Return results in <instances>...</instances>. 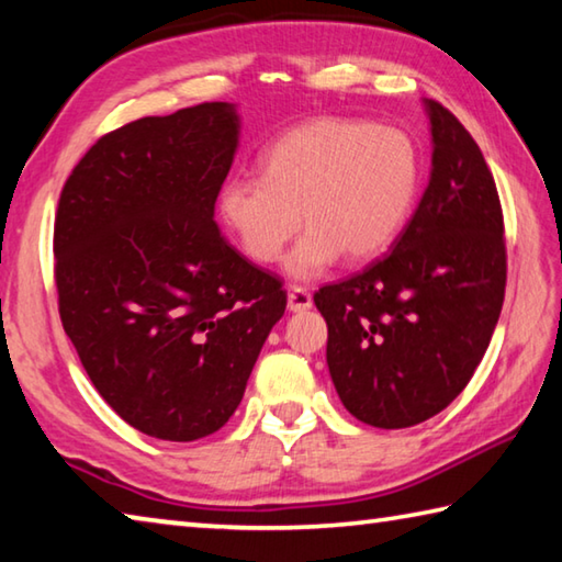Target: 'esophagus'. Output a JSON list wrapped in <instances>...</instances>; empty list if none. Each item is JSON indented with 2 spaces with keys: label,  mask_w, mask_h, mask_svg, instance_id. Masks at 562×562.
<instances>
[{
  "label": "esophagus",
  "mask_w": 562,
  "mask_h": 562,
  "mask_svg": "<svg viewBox=\"0 0 562 562\" xmlns=\"http://www.w3.org/2000/svg\"><path fill=\"white\" fill-rule=\"evenodd\" d=\"M310 307H312V294L304 288H290L288 310L290 312H307Z\"/></svg>",
  "instance_id": "obj_1"
}]
</instances>
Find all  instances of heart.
Listing matches in <instances>:
<instances>
[{
	"label": "heart",
	"instance_id": "obj_1",
	"mask_svg": "<svg viewBox=\"0 0 562 562\" xmlns=\"http://www.w3.org/2000/svg\"><path fill=\"white\" fill-rule=\"evenodd\" d=\"M420 157L403 130L319 117L284 132L262 155V175H233L218 213L255 262L288 258L294 280H316L339 262L369 260L391 246L413 209ZM303 211L300 212L299 209Z\"/></svg>",
	"mask_w": 562,
	"mask_h": 562
}]
</instances>
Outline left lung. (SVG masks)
<instances>
[{
	"label": "left lung",
	"mask_w": 562,
	"mask_h": 562,
	"mask_svg": "<svg viewBox=\"0 0 562 562\" xmlns=\"http://www.w3.org/2000/svg\"><path fill=\"white\" fill-rule=\"evenodd\" d=\"M432 171L391 252L314 294L326 363L356 420L401 430L445 411L472 379L502 314L504 213L482 149L425 100Z\"/></svg>",
	"instance_id": "left-lung-1"
}]
</instances>
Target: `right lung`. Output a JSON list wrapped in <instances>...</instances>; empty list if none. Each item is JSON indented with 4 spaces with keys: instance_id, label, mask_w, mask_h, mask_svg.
<instances>
[{
    "instance_id": "add662e5",
    "label": "right lung",
    "mask_w": 562,
    "mask_h": 562,
    "mask_svg": "<svg viewBox=\"0 0 562 562\" xmlns=\"http://www.w3.org/2000/svg\"><path fill=\"white\" fill-rule=\"evenodd\" d=\"M238 135L231 103L135 120L86 151L58 199L60 322L103 401L157 440L228 423L288 307L213 221Z\"/></svg>"
}]
</instances>
